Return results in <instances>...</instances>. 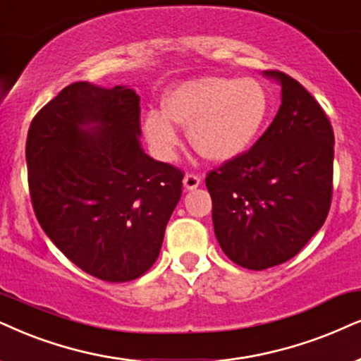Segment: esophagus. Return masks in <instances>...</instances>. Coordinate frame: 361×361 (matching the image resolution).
Wrapping results in <instances>:
<instances>
[{
    "label": "esophagus",
    "mask_w": 361,
    "mask_h": 361,
    "mask_svg": "<svg viewBox=\"0 0 361 361\" xmlns=\"http://www.w3.org/2000/svg\"><path fill=\"white\" fill-rule=\"evenodd\" d=\"M200 181H202V180H200V176L196 175V173H186L185 178H183V185H185L186 190L198 188Z\"/></svg>",
    "instance_id": "esophagus-1"
}]
</instances>
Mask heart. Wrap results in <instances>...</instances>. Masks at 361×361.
Instances as JSON below:
<instances>
[{"label": "heart", "mask_w": 361, "mask_h": 361, "mask_svg": "<svg viewBox=\"0 0 361 361\" xmlns=\"http://www.w3.org/2000/svg\"><path fill=\"white\" fill-rule=\"evenodd\" d=\"M162 111H149L143 131L163 159L175 157L178 125L190 128L193 148L212 161H228L255 143L271 111L270 94L258 80L203 76L178 85L163 99Z\"/></svg>", "instance_id": "heart-1"}]
</instances>
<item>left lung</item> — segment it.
<instances>
[{"instance_id": "8db88e82", "label": "left lung", "mask_w": 361, "mask_h": 361, "mask_svg": "<svg viewBox=\"0 0 361 361\" xmlns=\"http://www.w3.org/2000/svg\"><path fill=\"white\" fill-rule=\"evenodd\" d=\"M275 120L257 143L207 175L218 243L231 262L267 270L293 258L325 223L333 193L331 123L285 73Z\"/></svg>"}]
</instances>
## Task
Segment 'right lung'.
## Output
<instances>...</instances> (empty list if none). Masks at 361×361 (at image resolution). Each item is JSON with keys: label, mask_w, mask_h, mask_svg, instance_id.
I'll return each instance as SVG.
<instances>
[{"label": "right lung", "mask_w": 361, "mask_h": 361, "mask_svg": "<svg viewBox=\"0 0 361 361\" xmlns=\"http://www.w3.org/2000/svg\"><path fill=\"white\" fill-rule=\"evenodd\" d=\"M140 97L78 81L36 113L26 138L31 203L63 255L103 281H131L157 262L180 168L140 145Z\"/></svg>", "instance_id": "1"}]
</instances>
